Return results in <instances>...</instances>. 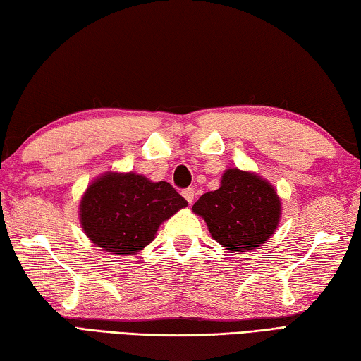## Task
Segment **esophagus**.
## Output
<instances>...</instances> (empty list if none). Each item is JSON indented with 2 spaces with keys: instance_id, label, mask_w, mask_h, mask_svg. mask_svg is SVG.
<instances>
[{
  "instance_id": "34e87169",
  "label": "esophagus",
  "mask_w": 361,
  "mask_h": 361,
  "mask_svg": "<svg viewBox=\"0 0 361 361\" xmlns=\"http://www.w3.org/2000/svg\"><path fill=\"white\" fill-rule=\"evenodd\" d=\"M181 194H183V197H185L189 204H192V200H194V189L192 188L183 189Z\"/></svg>"
}]
</instances>
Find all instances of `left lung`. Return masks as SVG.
Masks as SVG:
<instances>
[{
  "label": "left lung",
  "instance_id": "left-lung-1",
  "mask_svg": "<svg viewBox=\"0 0 361 361\" xmlns=\"http://www.w3.org/2000/svg\"><path fill=\"white\" fill-rule=\"evenodd\" d=\"M213 239L229 250L248 252L267 242L280 221V199L271 183L252 172L228 169L221 186L205 192L192 205Z\"/></svg>",
  "mask_w": 361,
  "mask_h": 361
}]
</instances>
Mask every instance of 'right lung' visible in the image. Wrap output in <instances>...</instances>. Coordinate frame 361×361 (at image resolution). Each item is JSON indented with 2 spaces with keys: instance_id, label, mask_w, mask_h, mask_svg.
I'll return each mask as SVG.
<instances>
[{
  "instance_id": "obj_1",
  "label": "right lung",
  "mask_w": 361,
  "mask_h": 361,
  "mask_svg": "<svg viewBox=\"0 0 361 361\" xmlns=\"http://www.w3.org/2000/svg\"><path fill=\"white\" fill-rule=\"evenodd\" d=\"M188 202L167 181L106 172L90 185L79 204L85 235L113 255H137L154 240L161 223Z\"/></svg>"
}]
</instances>
